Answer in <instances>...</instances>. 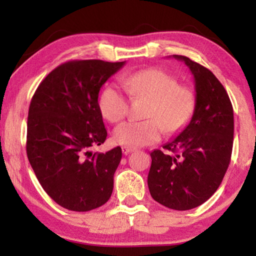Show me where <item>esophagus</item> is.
Wrapping results in <instances>:
<instances>
[{
    "label": "esophagus",
    "instance_id": "1",
    "mask_svg": "<svg viewBox=\"0 0 256 256\" xmlns=\"http://www.w3.org/2000/svg\"><path fill=\"white\" fill-rule=\"evenodd\" d=\"M134 148H129V146H122V152L124 154V155H128V154H130L134 152Z\"/></svg>",
    "mask_w": 256,
    "mask_h": 256
}]
</instances>
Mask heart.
Masks as SVG:
<instances>
[{
    "label": "heart",
    "mask_w": 256,
    "mask_h": 256,
    "mask_svg": "<svg viewBox=\"0 0 256 256\" xmlns=\"http://www.w3.org/2000/svg\"><path fill=\"white\" fill-rule=\"evenodd\" d=\"M122 85L134 99H149L144 121H127L118 126L114 140L126 146L155 143L164 130L176 134L186 127L196 108L194 92L177 84L172 74L160 68H144L122 78ZM99 108L104 118L118 122L128 113V101L118 87L107 86L101 93Z\"/></svg>",
    "instance_id": "obj_1"
}]
</instances>
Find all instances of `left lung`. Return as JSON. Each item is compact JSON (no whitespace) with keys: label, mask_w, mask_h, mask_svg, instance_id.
<instances>
[{"label":"left lung","mask_w":256,"mask_h":256,"mask_svg":"<svg viewBox=\"0 0 256 256\" xmlns=\"http://www.w3.org/2000/svg\"><path fill=\"white\" fill-rule=\"evenodd\" d=\"M194 78L196 108L180 134L150 152L148 186L166 208L186 211L205 202L222 184L233 148V107L222 82L204 66L174 54Z\"/></svg>","instance_id":"obj_1"}]
</instances>
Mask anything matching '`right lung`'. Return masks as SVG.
<instances>
[{"label":"right lung","mask_w":256,"mask_h":256,"mask_svg":"<svg viewBox=\"0 0 256 256\" xmlns=\"http://www.w3.org/2000/svg\"><path fill=\"white\" fill-rule=\"evenodd\" d=\"M126 62L98 59L59 65L40 84L28 115L26 155L45 192L62 208L86 212L110 198L120 146L93 152L106 141L98 98Z\"/></svg>","instance_id":"obj_1"}]
</instances>
